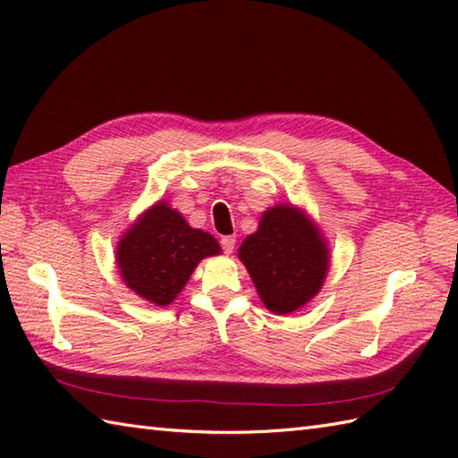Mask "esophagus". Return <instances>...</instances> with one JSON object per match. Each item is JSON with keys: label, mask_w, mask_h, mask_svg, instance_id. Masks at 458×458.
Returning <instances> with one entry per match:
<instances>
[{"label": "esophagus", "mask_w": 458, "mask_h": 458, "mask_svg": "<svg viewBox=\"0 0 458 458\" xmlns=\"http://www.w3.org/2000/svg\"><path fill=\"white\" fill-rule=\"evenodd\" d=\"M220 246L224 250V254H232V251H234V246H236V236H222Z\"/></svg>", "instance_id": "esophagus-1"}]
</instances>
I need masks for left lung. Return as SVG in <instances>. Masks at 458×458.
I'll list each match as a JSON object with an SVG mask.
<instances>
[{"label": "left lung", "mask_w": 458, "mask_h": 458, "mask_svg": "<svg viewBox=\"0 0 458 458\" xmlns=\"http://www.w3.org/2000/svg\"><path fill=\"white\" fill-rule=\"evenodd\" d=\"M264 305L276 315L305 307L325 284L328 248L317 224L293 204H277L238 250Z\"/></svg>", "instance_id": "left-lung-1"}]
</instances>
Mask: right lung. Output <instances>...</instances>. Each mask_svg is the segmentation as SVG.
Wrapping results in <instances>:
<instances>
[{"label":"right lung","mask_w":458,"mask_h":458,"mask_svg":"<svg viewBox=\"0 0 458 458\" xmlns=\"http://www.w3.org/2000/svg\"><path fill=\"white\" fill-rule=\"evenodd\" d=\"M218 254L216 238L191 228L181 212L159 200L122 236L115 261L135 295L165 307L187 285L200 259Z\"/></svg>","instance_id":"right-lung-1"}]
</instances>
